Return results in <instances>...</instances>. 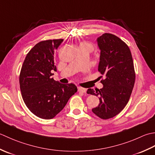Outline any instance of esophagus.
Returning <instances> with one entry per match:
<instances>
[{"label": "esophagus", "instance_id": "obj_1", "mask_svg": "<svg viewBox=\"0 0 155 155\" xmlns=\"http://www.w3.org/2000/svg\"><path fill=\"white\" fill-rule=\"evenodd\" d=\"M78 90L79 92H81V93H86V88H84L82 87H78Z\"/></svg>", "mask_w": 155, "mask_h": 155}]
</instances>
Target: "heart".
I'll return each mask as SVG.
<instances>
[{
    "label": "heart",
    "instance_id": "b5f03b06",
    "mask_svg": "<svg viewBox=\"0 0 155 155\" xmlns=\"http://www.w3.org/2000/svg\"><path fill=\"white\" fill-rule=\"evenodd\" d=\"M80 45H83V46H86L87 47H88L90 50L92 49V46H91L90 44L87 43H82L81 44H80Z\"/></svg>",
    "mask_w": 155,
    "mask_h": 155
}]
</instances>
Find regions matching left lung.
Listing matches in <instances>:
<instances>
[{"label":"left lung","mask_w":155,"mask_h":155,"mask_svg":"<svg viewBox=\"0 0 155 155\" xmlns=\"http://www.w3.org/2000/svg\"><path fill=\"white\" fill-rule=\"evenodd\" d=\"M97 41L100 49L98 71L106 78L101 80L102 89H88L87 93L99 96V105L92 112L106 120L118 114L128 102L135 82V71L130 50L119 37L104 33Z\"/></svg>","instance_id":"8db88e82"}]
</instances>
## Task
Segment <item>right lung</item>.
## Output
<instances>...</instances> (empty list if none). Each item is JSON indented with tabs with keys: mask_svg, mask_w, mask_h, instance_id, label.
<instances>
[{
	"mask_svg": "<svg viewBox=\"0 0 155 155\" xmlns=\"http://www.w3.org/2000/svg\"><path fill=\"white\" fill-rule=\"evenodd\" d=\"M63 41L49 39L37 43L27 53L21 69L20 89L25 105L43 119L54 118L78 91L74 84H61L51 78L52 71H57L54 52Z\"/></svg>",
	"mask_w": 155,
	"mask_h": 155,
	"instance_id": "right-lung-1",
	"label": "right lung"
}]
</instances>
